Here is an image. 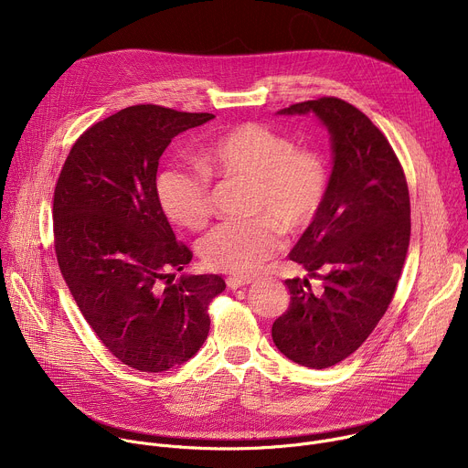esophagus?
<instances>
[{
    "label": "esophagus",
    "instance_id": "obj_1",
    "mask_svg": "<svg viewBox=\"0 0 468 468\" xmlns=\"http://www.w3.org/2000/svg\"><path fill=\"white\" fill-rule=\"evenodd\" d=\"M248 283H251V278H239V276H229V278L226 280V285H228L231 291H235V289H240V287H244V285H248Z\"/></svg>",
    "mask_w": 468,
    "mask_h": 468
}]
</instances>
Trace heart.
I'll return each mask as SVG.
<instances>
[{"instance_id":"b5f03b06","label":"heart","mask_w":468,"mask_h":468,"mask_svg":"<svg viewBox=\"0 0 468 468\" xmlns=\"http://www.w3.org/2000/svg\"><path fill=\"white\" fill-rule=\"evenodd\" d=\"M206 166L226 177L253 181L250 220H224L197 242V255L211 271L248 276L276 253L282 226L289 233L307 229L329 192V170L318 152L296 150L283 133L246 122L220 135L204 154ZM165 213L185 228H202L213 213L206 172L170 165L157 177Z\"/></svg>"}]
</instances>
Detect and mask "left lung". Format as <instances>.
Instances as JSON below:
<instances>
[{"mask_svg":"<svg viewBox=\"0 0 468 468\" xmlns=\"http://www.w3.org/2000/svg\"><path fill=\"white\" fill-rule=\"evenodd\" d=\"M278 114H314L333 166L320 215L289 253L307 276L285 282L291 303L272 339L291 361L327 368L367 341L392 300L410 248V190L388 141L354 105L320 98Z\"/></svg>","mask_w":468,"mask_h":468,"instance_id":"1","label":"left lung"}]
</instances>
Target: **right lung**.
Returning a JSON list of instances; mask_svg holds the SVG:
<instances>
[{
	"label": "right lung",
	"mask_w": 468,
	"mask_h": 468,
	"mask_svg": "<svg viewBox=\"0 0 468 468\" xmlns=\"http://www.w3.org/2000/svg\"><path fill=\"white\" fill-rule=\"evenodd\" d=\"M213 118L159 105L122 109L83 133L55 186L60 274L105 348L141 372L196 356L211 325L207 307L226 289L217 274L176 278L192 253L176 240L155 190L172 139Z\"/></svg>",
	"instance_id": "1"
}]
</instances>
